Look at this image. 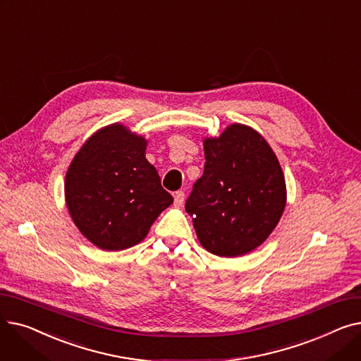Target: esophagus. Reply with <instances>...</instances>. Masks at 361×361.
<instances>
[{
    "mask_svg": "<svg viewBox=\"0 0 361 361\" xmlns=\"http://www.w3.org/2000/svg\"><path fill=\"white\" fill-rule=\"evenodd\" d=\"M174 203H176V206H183V203H184V192L178 190V192L174 193Z\"/></svg>",
    "mask_w": 361,
    "mask_h": 361,
    "instance_id": "obj_1",
    "label": "esophagus"
}]
</instances>
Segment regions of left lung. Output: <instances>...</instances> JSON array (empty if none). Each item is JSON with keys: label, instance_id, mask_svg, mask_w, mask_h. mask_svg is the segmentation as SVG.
Returning a JSON list of instances; mask_svg holds the SVG:
<instances>
[{"label": "left lung", "instance_id": "obj_1", "mask_svg": "<svg viewBox=\"0 0 361 361\" xmlns=\"http://www.w3.org/2000/svg\"><path fill=\"white\" fill-rule=\"evenodd\" d=\"M203 147V176L193 184L185 212L207 252L249 253L268 238L286 207L281 165L267 140L243 124L204 139Z\"/></svg>", "mask_w": 361, "mask_h": 361}]
</instances>
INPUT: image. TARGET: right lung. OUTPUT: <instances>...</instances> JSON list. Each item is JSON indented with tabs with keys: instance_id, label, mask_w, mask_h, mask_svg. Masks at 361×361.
Instances as JSON below:
<instances>
[{
	"instance_id": "add662e5",
	"label": "right lung",
	"mask_w": 361,
	"mask_h": 361,
	"mask_svg": "<svg viewBox=\"0 0 361 361\" xmlns=\"http://www.w3.org/2000/svg\"><path fill=\"white\" fill-rule=\"evenodd\" d=\"M145 149L142 136L112 124L94 133L67 171L68 212L80 233L104 250H124L140 243L173 203Z\"/></svg>"
}]
</instances>
